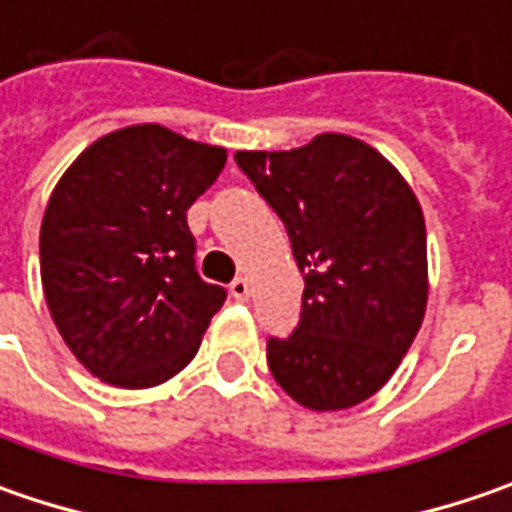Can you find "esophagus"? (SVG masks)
I'll return each mask as SVG.
<instances>
[{
  "label": "esophagus",
  "mask_w": 512,
  "mask_h": 512,
  "mask_svg": "<svg viewBox=\"0 0 512 512\" xmlns=\"http://www.w3.org/2000/svg\"><path fill=\"white\" fill-rule=\"evenodd\" d=\"M230 296L239 299V302H247V299H250V285H247V279H233V282H230Z\"/></svg>",
  "instance_id": "obj_1"
}]
</instances>
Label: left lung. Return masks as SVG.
<instances>
[{"mask_svg": "<svg viewBox=\"0 0 512 512\" xmlns=\"http://www.w3.org/2000/svg\"><path fill=\"white\" fill-rule=\"evenodd\" d=\"M236 165L285 222L305 276L299 327L267 339L273 379L319 413L370 399L396 373L427 307L416 193L379 150L344 133L293 150H239Z\"/></svg>", "mask_w": 512, "mask_h": 512, "instance_id": "1", "label": "left lung"}]
</instances>
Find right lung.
Wrapping results in <instances>:
<instances>
[{
	"label": "right lung",
	"instance_id": "add662e5",
	"mask_svg": "<svg viewBox=\"0 0 512 512\" xmlns=\"http://www.w3.org/2000/svg\"><path fill=\"white\" fill-rule=\"evenodd\" d=\"M225 162V148L130 125L82 150L53 187L39 233L45 302L70 353L102 382H168L225 305V287L196 273L187 227V207Z\"/></svg>",
	"mask_w": 512,
	"mask_h": 512
}]
</instances>
